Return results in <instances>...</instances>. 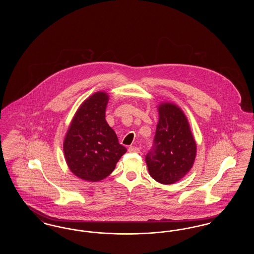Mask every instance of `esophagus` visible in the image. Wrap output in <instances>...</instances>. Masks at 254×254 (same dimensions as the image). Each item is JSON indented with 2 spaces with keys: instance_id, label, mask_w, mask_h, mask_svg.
<instances>
[{
  "instance_id": "34e87169",
  "label": "esophagus",
  "mask_w": 254,
  "mask_h": 254,
  "mask_svg": "<svg viewBox=\"0 0 254 254\" xmlns=\"http://www.w3.org/2000/svg\"><path fill=\"white\" fill-rule=\"evenodd\" d=\"M128 152H130V153H139L140 152V149H139V147H137V146H129L128 147Z\"/></svg>"
}]
</instances>
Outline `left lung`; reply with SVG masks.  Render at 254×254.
I'll return each mask as SVG.
<instances>
[{"label": "left lung", "mask_w": 254, "mask_h": 254, "mask_svg": "<svg viewBox=\"0 0 254 254\" xmlns=\"http://www.w3.org/2000/svg\"><path fill=\"white\" fill-rule=\"evenodd\" d=\"M158 113L153 149L146 154L145 162L155 181L171 185L192 168L197 145L188 118L177 105L161 103Z\"/></svg>", "instance_id": "8db88e82"}]
</instances>
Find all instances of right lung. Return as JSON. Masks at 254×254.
I'll list each match as a JSON object with an SVG mask.
<instances>
[{
    "label": "right lung",
    "instance_id": "1",
    "mask_svg": "<svg viewBox=\"0 0 254 254\" xmlns=\"http://www.w3.org/2000/svg\"><path fill=\"white\" fill-rule=\"evenodd\" d=\"M109 96L98 91L76 111L64 140L65 162L74 175L88 182L107 178L127 148L106 121Z\"/></svg>",
    "mask_w": 254,
    "mask_h": 254
}]
</instances>
